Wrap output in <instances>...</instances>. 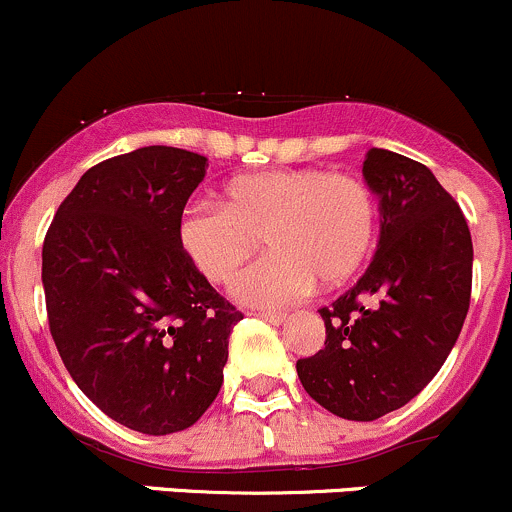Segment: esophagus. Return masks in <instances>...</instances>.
Returning <instances> with one entry per match:
<instances>
[{
  "instance_id": "esophagus-1",
  "label": "esophagus",
  "mask_w": 512,
  "mask_h": 512,
  "mask_svg": "<svg viewBox=\"0 0 512 512\" xmlns=\"http://www.w3.org/2000/svg\"><path fill=\"white\" fill-rule=\"evenodd\" d=\"M257 316H260V319H265V321H270L272 326H279V324H284V321H287V314H282V311H257Z\"/></svg>"
}]
</instances>
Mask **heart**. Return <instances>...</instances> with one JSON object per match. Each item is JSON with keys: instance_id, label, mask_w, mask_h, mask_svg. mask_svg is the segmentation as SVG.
<instances>
[{"instance_id": "b5f03b06", "label": "heart", "mask_w": 512, "mask_h": 512, "mask_svg": "<svg viewBox=\"0 0 512 512\" xmlns=\"http://www.w3.org/2000/svg\"><path fill=\"white\" fill-rule=\"evenodd\" d=\"M375 201L363 181L321 169L245 174L223 188V206L196 203L179 220V240L196 270L228 284L260 247L270 255L250 267L235 294L252 306H287L319 279H351L375 240Z\"/></svg>"}]
</instances>
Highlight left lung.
Instances as JSON below:
<instances>
[{
    "label": "left lung",
    "mask_w": 512,
    "mask_h": 512,
    "mask_svg": "<svg viewBox=\"0 0 512 512\" xmlns=\"http://www.w3.org/2000/svg\"><path fill=\"white\" fill-rule=\"evenodd\" d=\"M363 176L380 238L355 287L319 309L326 343L297 360L304 390L353 422L400 410L439 373L471 301L473 245L459 203L419 161L373 147Z\"/></svg>",
    "instance_id": "8db88e82"
}]
</instances>
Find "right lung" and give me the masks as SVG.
<instances>
[{
  "label": "right lung",
  "mask_w": 512,
  "mask_h": 512,
  "mask_svg": "<svg viewBox=\"0 0 512 512\" xmlns=\"http://www.w3.org/2000/svg\"><path fill=\"white\" fill-rule=\"evenodd\" d=\"M208 159L142 147L85 171L43 240L51 336L75 385L142 434L188 429L213 405L242 314L179 240Z\"/></svg>",
  "instance_id": "obj_1"
}]
</instances>
